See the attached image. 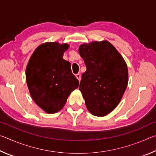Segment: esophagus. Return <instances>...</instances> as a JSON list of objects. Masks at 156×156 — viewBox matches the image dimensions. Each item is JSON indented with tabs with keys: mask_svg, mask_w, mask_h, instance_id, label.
<instances>
[{
	"mask_svg": "<svg viewBox=\"0 0 156 156\" xmlns=\"http://www.w3.org/2000/svg\"><path fill=\"white\" fill-rule=\"evenodd\" d=\"M76 77L77 78V79H78V80L79 81H80L81 76H80V74H79V73H78V74H76Z\"/></svg>",
	"mask_w": 156,
	"mask_h": 156,
	"instance_id": "obj_1",
	"label": "esophagus"
}]
</instances>
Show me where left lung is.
I'll return each instance as SVG.
<instances>
[{
  "mask_svg": "<svg viewBox=\"0 0 156 156\" xmlns=\"http://www.w3.org/2000/svg\"><path fill=\"white\" fill-rule=\"evenodd\" d=\"M78 51L87 67L79 87L86 107L94 115L109 114L119 104L127 87L125 60L107 41L84 43Z\"/></svg>",
  "mask_w": 156,
  "mask_h": 156,
  "instance_id": "left-lung-1",
  "label": "left lung"
}]
</instances>
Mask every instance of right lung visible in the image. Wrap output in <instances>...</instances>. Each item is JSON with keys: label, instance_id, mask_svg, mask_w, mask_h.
<instances>
[{"label": "right lung", "instance_id": "right-lung-1", "mask_svg": "<svg viewBox=\"0 0 156 156\" xmlns=\"http://www.w3.org/2000/svg\"><path fill=\"white\" fill-rule=\"evenodd\" d=\"M68 44L48 42L39 45L26 68V81L35 103L47 113L61 110L79 81L71 70V63L63 59Z\"/></svg>", "mask_w": 156, "mask_h": 156}]
</instances>
